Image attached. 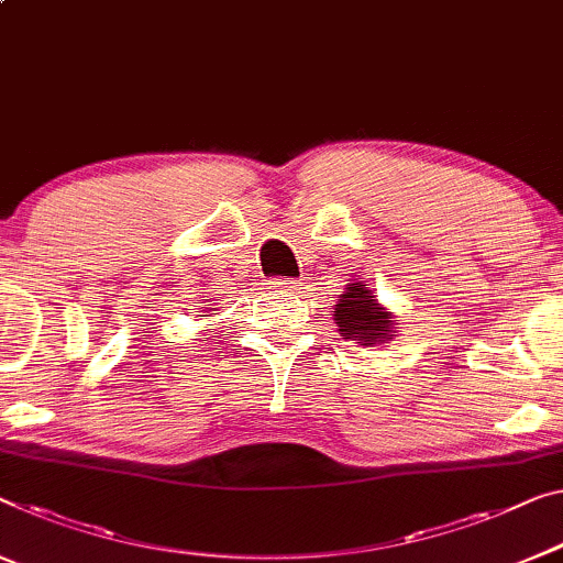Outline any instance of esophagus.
Masks as SVG:
<instances>
[{"instance_id": "34e87169", "label": "esophagus", "mask_w": 563, "mask_h": 563, "mask_svg": "<svg viewBox=\"0 0 563 563\" xmlns=\"http://www.w3.org/2000/svg\"><path fill=\"white\" fill-rule=\"evenodd\" d=\"M274 287L279 291H297V289H301V282L299 279H274Z\"/></svg>"}]
</instances>
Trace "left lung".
I'll list each match as a JSON object with an SVG mask.
<instances>
[{"instance_id": "left-lung-1", "label": "left lung", "mask_w": 563, "mask_h": 563, "mask_svg": "<svg viewBox=\"0 0 563 563\" xmlns=\"http://www.w3.org/2000/svg\"><path fill=\"white\" fill-rule=\"evenodd\" d=\"M334 319L340 327L342 340H352L367 347L393 340V314L377 305L367 284H350L347 291L340 297V305H334Z\"/></svg>"}]
</instances>
